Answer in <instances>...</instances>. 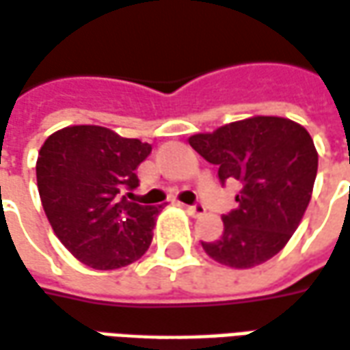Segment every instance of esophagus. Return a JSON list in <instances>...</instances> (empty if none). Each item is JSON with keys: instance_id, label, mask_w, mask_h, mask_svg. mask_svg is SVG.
Wrapping results in <instances>:
<instances>
[{"instance_id": "34e87169", "label": "esophagus", "mask_w": 350, "mask_h": 350, "mask_svg": "<svg viewBox=\"0 0 350 350\" xmlns=\"http://www.w3.org/2000/svg\"><path fill=\"white\" fill-rule=\"evenodd\" d=\"M183 208L187 210L191 216H200V214H204V204H200V202H195V204H185Z\"/></svg>"}]
</instances>
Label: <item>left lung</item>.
Instances as JSON below:
<instances>
[{
  "label": "left lung",
  "mask_w": 350,
  "mask_h": 350,
  "mask_svg": "<svg viewBox=\"0 0 350 350\" xmlns=\"http://www.w3.org/2000/svg\"><path fill=\"white\" fill-rule=\"evenodd\" d=\"M189 146L217 167L221 185L241 182L239 206L224 214V233L202 243L212 260L256 267L282 250L309 206L319 168L311 134L284 117L258 116L193 134Z\"/></svg>",
  "instance_id": "8db88e82"
}]
</instances>
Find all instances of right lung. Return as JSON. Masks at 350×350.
<instances>
[{"label":"right lung","instance_id":"right-lung-1","mask_svg":"<svg viewBox=\"0 0 350 350\" xmlns=\"http://www.w3.org/2000/svg\"><path fill=\"white\" fill-rule=\"evenodd\" d=\"M151 146L96 124L51 134L36 165L41 204L55 234L85 265L119 269L142 258L163 206L129 200Z\"/></svg>","mask_w":350,"mask_h":350}]
</instances>
